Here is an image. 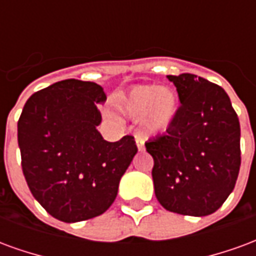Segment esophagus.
<instances>
[{"instance_id":"esophagus-1","label":"esophagus","mask_w":256,"mask_h":256,"mask_svg":"<svg viewBox=\"0 0 256 256\" xmlns=\"http://www.w3.org/2000/svg\"><path fill=\"white\" fill-rule=\"evenodd\" d=\"M136 144H137V148H138L140 150H144V138H142V136L136 134Z\"/></svg>"}]
</instances>
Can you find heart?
Segmentation results:
<instances>
[{"label": "heart", "mask_w": 256, "mask_h": 256, "mask_svg": "<svg viewBox=\"0 0 256 256\" xmlns=\"http://www.w3.org/2000/svg\"><path fill=\"white\" fill-rule=\"evenodd\" d=\"M116 110L128 118L144 116L145 128L150 132H162L170 124L177 111V98L172 90L140 84L118 96Z\"/></svg>", "instance_id": "obj_1"}]
</instances>
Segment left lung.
Listing matches in <instances>:
<instances>
[{
    "label": "left lung",
    "instance_id": "1",
    "mask_svg": "<svg viewBox=\"0 0 256 256\" xmlns=\"http://www.w3.org/2000/svg\"><path fill=\"white\" fill-rule=\"evenodd\" d=\"M181 106L166 133L145 142L154 158L158 202L172 212H215L234 189L240 164V122L218 84L193 74L167 75Z\"/></svg>",
    "mask_w": 256,
    "mask_h": 256
}]
</instances>
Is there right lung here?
Segmentation results:
<instances>
[{"instance_id": "1", "label": "right lung", "mask_w": 256, "mask_h": 256, "mask_svg": "<svg viewBox=\"0 0 256 256\" xmlns=\"http://www.w3.org/2000/svg\"><path fill=\"white\" fill-rule=\"evenodd\" d=\"M106 100L94 82L66 79L36 92L18 122L22 168L32 196L53 218L79 222L111 207L137 145L133 136L116 142L101 137Z\"/></svg>"}]
</instances>
